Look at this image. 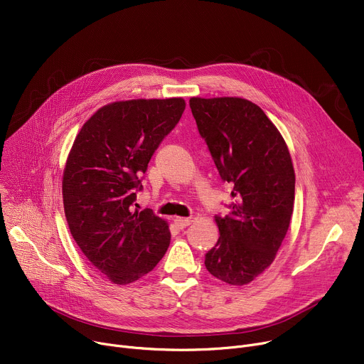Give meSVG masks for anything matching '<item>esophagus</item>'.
I'll return each mask as SVG.
<instances>
[{
	"label": "esophagus",
	"instance_id": "34e87169",
	"mask_svg": "<svg viewBox=\"0 0 364 364\" xmlns=\"http://www.w3.org/2000/svg\"><path fill=\"white\" fill-rule=\"evenodd\" d=\"M174 223H176V225H177L178 228H186L187 225L192 224V220H190V218H181V217H177V218L174 220Z\"/></svg>",
	"mask_w": 364,
	"mask_h": 364
}]
</instances>
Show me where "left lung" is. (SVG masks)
<instances>
[{
    "mask_svg": "<svg viewBox=\"0 0 364 364\" xmlns=\"http://www.w3.org/2000/svg\"><path fill=\"white\" fill-rule=\"evenodd\" d=\"M200 137L223 181L233 186L230 214L215 215L220 237L206 270L246 284L269 267L289 228L295 172L288 146L259 106L239 97L190 99Z\"/></svg>",
    "mask_w": 364,
    "mask_h": 364,
    "instance_id": "8db88e82",
    "label": "left lung"
}]
</instances>
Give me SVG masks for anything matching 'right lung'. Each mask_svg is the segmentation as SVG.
Segmentation results:
<instances>
[{"label": "right lung", "mask_w": 364, "mask_h": 364, "mask_svg": "<svg viewBox=\"0 0 364 364\" xmlns=\"http://www.w3.org/2000/svg\"><path fill=\"white\" fill-rule=\"evenodd\" d=\"M183 99L103 106L82 125L63 172L68 225L87 259L110 282L128 284L155 269L171 233L151 209L132 213L141 176L176 128Z\"/></svg>", "instance_id": "right-lung-1"}]
</instances>
